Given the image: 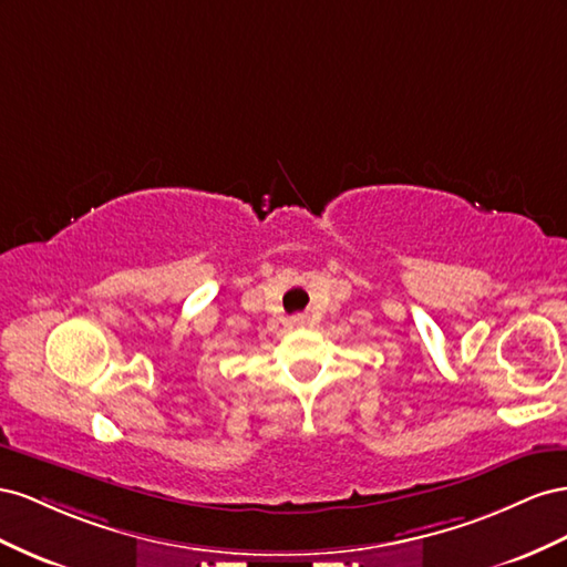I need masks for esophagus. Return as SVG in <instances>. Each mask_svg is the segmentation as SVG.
<instances>
[{"label":"esophagus","mask_w":567,"mask_h":567,"mask_svg":"<svg viewBox=\"0 0 567 567\" xmlns=\"http://www.w3.org/2000/svg\"><path fill=\"white\" fill-rule=\"evenodd\" d=\"M292 322H295V326H303V322H306V316H295V318H292Z\"/></svg>","instance_id":"1"}]
</instances>
